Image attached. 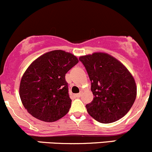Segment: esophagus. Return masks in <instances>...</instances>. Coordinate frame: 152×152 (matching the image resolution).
Returning a JSON list of instances; mask_svg holds the SVG:
<instances>
[{
  "label": "esophagus",
  "mask_w": 152,
  "mask_h": 152,
  "mask_svg": "<svg viewBox=\"0 0 152 152\" xmlns=\"http://www.w3.org/2000/svg\"><path fill=\"white\" fill-rule=\"evenodd\" d=\"M81 96H82V93H77V94H76V97H77V98H80Z\"/></svg>",
  "instance_id": "obj_1"
}]
</instances>
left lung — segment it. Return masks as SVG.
I'll return each mask as SVG.
<instances>
[{
    "instance_id": "left-lung-1",
    "label": "left lung",
    "mask_w": 152,
    "mask_h": 152,
    "mask_svg": "<svg viewBox=\"0 0 152 152\" xmlns=\"http://www.w3.org/2000/svg\"><path fill=\"white\" fill-rule=\"evenodd\" d=\"M91 81L94 98L86 105L92 118L110 124L123 118L131 109L137 96L134 77L120 61L102 52L79 57Z\"/></svg>"
}]
</instances>
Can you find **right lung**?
Wrapping results in <instances>:
<instances>
[{
	"label": "right lung",
	"instance_id": "1",
	"mask_svg": "<svg viewBox=\"0 0 152 152\" xmlns=\"http://www.w3.org/2000/svg\"><path fill=\"white\" fill-rule=\"evenodd\" d=\"M79 62L62 50L47 52L35 59L23 75L19 93L29 114L45 122H54L69 112L71 99L65 74Z\"/></svg>",
	"mask_w": 152,
	"mask_h": 152
}]
</instances>
